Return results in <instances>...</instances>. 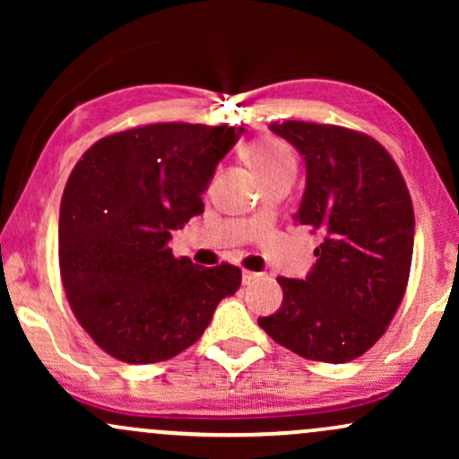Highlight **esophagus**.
Returning a JSON list of instances; mask_svg holds the SVG:
<instances>
[{
    "mask_svg": "<svg viewBox=\"0 0 459 459\" xmlns=\"http://www.w3.org/2000/svg\"><path fill=\"white\" fill-rule=\"evenodd\" d=\"M263 276V273H256V272H244V284H252V282H256L259 281V278Z\"/></svg>",
    "mask_w": 459,
    "mask_h": 459,
    "instance_id": "obj_1",
    "label": "esophagus"
}]
</instances>
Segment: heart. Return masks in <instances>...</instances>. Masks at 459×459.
<instances>
[{
    "label": "heart",
    "mask_w": 459,
    "mask_h": 459,
    "mask_svg": "<svg viewBox=\"0 0 459 459\" xmlns=\"http://www.w3.org/2000/svg\"><path fill=\"white\" fill-rule=\"evenodd\" d=\"M246 160L252 166V170L259 175V178H265L273 175V172L293 170L296 161H293L291 151L282 144V142L273 138H261L247 144Z\"/></svg>",
    "instance_id": "heart-1"
}]
</instances>
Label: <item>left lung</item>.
I'll return each mask as SVG.
<instances>
[{
  "mask_svg": "<svg viewBox=\"0 0 459 459\" xmlns=\"http://www.w3.org/2000/svg\"><path fill=\"white\" fill-rule=\"evenodd\" d=\"M307 168L293 220L324 235L304 278H278L282 304L259 325L319 362L354 360L402 304L414 250V209L397 163L365 134L302 120L270 123Z\"/></svg>",
  "mask_w": 459,
  "mask_h": 459,
  "instance_id": "obj_1",
  "label": "left lung"
}]
</instances>
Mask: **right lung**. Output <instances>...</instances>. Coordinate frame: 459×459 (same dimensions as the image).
Returning <instances> with one entry per match:
<instances>
[{"instance_id":"1","label":"right lung","mask_w":459,"mask_h":459,"mask_svg":"<svg viewBox=\"0 0 459 459\" xmlns=\"http://www.w3.org/2000/svg\"><path fill=\"white\" fill-rule=\"evenodd\" d=\"M241 127L163 123L108 135L73 168L60 204V272L94 343L131 365L161 362L203 336L241 270L172 255V230L204 212L203 194Z\"/></svg>"}]
</instances>
